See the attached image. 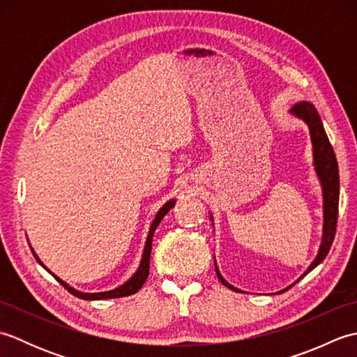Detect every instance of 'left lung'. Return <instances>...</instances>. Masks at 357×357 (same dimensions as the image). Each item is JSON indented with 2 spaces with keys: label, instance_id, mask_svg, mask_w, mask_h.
Masks as SVG:
<instances>
[{
  "label": "left lung",
  "instance_id": "left-lung-1",
  "mask_svg": "<svg viewBox=\"0 0 357 357\" xmlns=\"http://www.w3.org/2000/svg\"><path fill=\"white\" fill-rule=\"evenodd\" d=\"M291 113L294 116L301 118L304 123H307V126L310 128V135H312V142H313L314 169H316L317 176H319V179H321L322 193H324L322 244L319 247V253H317L316 259L307 268L304 275L299 278V279H302L307 275V273L312 271L314 267H317V265H319L325 259V256H327L330 252L333 241H335L336 225H337V211H339V169H337L335 150H333L331 144L328 141V136L324 130L321 116H319V113H317L314 105L310 102H299L291 109ZM215 268H216L218 279L221 280L225 287H229L230 290L239 291L238 288L230 285L221 276V273H219V270L216 267V262H215ZM298 280H296V282H298ZM293 285H290L288 288H291ZM288 288H285V290H288ZM285 290H282V291H285Z\"/></svg>",
  "mask_w": 357,
  "mask_h": 357
}]
</instances>
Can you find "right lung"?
I'll return each mask as SVG.
<instances>
[{
    "instance_id": "obj_1",
    "label": "right lung",
    "mask_w": 357,
    "mask_h": 357,
    "mask_svg": "<svg viewBox=\"0 0 357 357\" xmlns=\"http://www.w3.org/2000/svg\"><path fill=\"white\" fill-rule=\"evenodd\" d=\"M172 207H174V199L169 201L167 204H164V206L159 208V211L156 213V218L153 219V222H151V227L149 230V236H147V241H146V247H144V253H142V259H141V264H139V268L136 270L135 275L127 280L126 284H123L121 287L115 288V290H110V291H102V293H82V291H78L75 290V288H72L70 285H67L64 280L59 279L58 276L53 275V273L50 270H47V267H44V264L40 261V257L36 256V253L33 252L32 248V253L35 256V259L40 262L43 267L47 270L50 275L55 278L59 284H61L67 291L72 293L73 296H77V298L79 299H84V301H101V299H112V298H124V296H130V294H135L136 291H139V288L144 285V282H146L147 278H149V270H150V253H151V241H153V234H155V230L156 227L159 225V222L162 221V218L167 215V211H169Z\"/></svg>"
}]
</instances>
